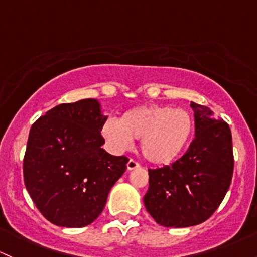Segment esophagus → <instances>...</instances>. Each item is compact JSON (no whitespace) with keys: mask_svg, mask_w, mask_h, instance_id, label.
<instances>
[{"mask_svg":"<svg viewBox=\"0 0 257 257\" xmlns=\"http://www.w3.org/2000/svg\"><path fill=\"white\" fill-rule=\"evenodd\" d=\"M140 167V165L139 163L137 162V161L135 160H133V159H131L128 161V163H126V168H128L129 171H132V170H135V168H139Z\"/></svg>","mask_w":257,"mask_h":257,"instance_id":"34e87169","label":"esophagus"}]
</instances>
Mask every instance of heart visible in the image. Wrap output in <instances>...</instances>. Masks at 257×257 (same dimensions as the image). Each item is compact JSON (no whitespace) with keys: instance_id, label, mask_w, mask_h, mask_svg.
<instances>
[{"instance_id":"b5f03b06","label":"heart","mask_w":257,"mask_h":257,"mask_svg":"<svg viewBox=\"0 0 257 257\" xmlns=\"http://www.w3.org/2000/svg\"><path fill=\"white\" fill-rule=\"evenodd\" d=\"M101 133L114 151H123L133 140L149 162L167 165L183 154L194 133L191 114L172 106L148 105L128 109L119 120L108 119Z\"/></svg>"}]
</instances>
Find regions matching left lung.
<instances>
[{"instance_id":"obj_1","label":"left lung","mask_w":257,"mask_h":257,"mask_svg":"<svg viewBox=\"0 0 257 257\" xmlns=\"http://www.w3.org/2000/svg\"><path fill=\"white\" fill-rule=\"evenodd\" d=\"M195 138L171 166L149 170L144 205L163 227L205 222L223 201L232 183L234 156L230 128L206 106L191 102Z\"/></svg>"}]
</instances>
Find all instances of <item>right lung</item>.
I'll return each mask as SVG.
<instances>
[{
    "mask_svg": "<svg viewBox=\"0 0 257 257\" xmlns=\"http://www.w3.org/2000/svg\"><path fill=\"white\" fill-rule=\"evenodd\" d=\"M106 120L97 100L85 98L53 107L32 125L23 161L24 183L51 223L67 228L92 223L125 172L128 157L113 156L101 148Z\"/></svg>",
    "mask_w": 257,
    "mask_h": 257,
    "instance_id": "obj_1",
    "label": "right lung"
}]
</instances>
